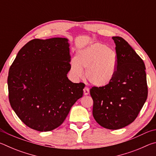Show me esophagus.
Segmentation results:
<instances>
[{
	"mask_svg": "<svg viewBox=\"0 0 156 156\" xmlns=\"http://www.w3.org/2000/svg\"><path fill=\"white\" fill-rule=\"evenodd\" d=\"M83 91H84V96H87V95L89 94V89L87 87H84L83 89Z\"/></svg>",
	"mask_w": 156,
	"mask_h": 156,
	"instance_id": "34e87169",
	"label": "esophagus"
}]
</instances>
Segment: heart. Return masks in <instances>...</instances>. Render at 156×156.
<instances>
[{"instance_id":"b5f03b06","label":"heart","mask_w":156,"mask_h":156,"mask_svg":"<svg viewBox=\"0 0 156 156\" xmlns=\"http://www.w3.org/2000/svg\"><path fill=\"white\" fill-rule=\"evenodd\" d=\"M118 67V56L115 51L102 43H95L76 53L70 62L73 77L80 79L85 69L87 80L93 85L102 87L114 78Z\"/></svg>"}]
</instances>
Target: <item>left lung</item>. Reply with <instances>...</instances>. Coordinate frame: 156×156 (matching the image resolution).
Wrapping results in <instances>:
<instances>
[{
	"instance_id": "1",
	"label": "left lung",
	"mask_w": 156,
	"mask_h": 156,
	"mask_svg": "<svg viewBox=\"0 0 156 156\" xmlns=\"http://www.w3.org/2000/svg\"><path fill=\"white\" fill-rule=\"evenodd\" d=\"M118 56L114 78L105 87H94L93 115L100 126L119 129L133 122L148 95L144 63L125 39L113 36Z\"/></svg>"
}]
</instances>
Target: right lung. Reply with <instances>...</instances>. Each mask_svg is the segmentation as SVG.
Instances as JSON below:
<instances>
[{"label":"right lung","mask_w":156,"mask_h":156,"mask_svg":"<svg viewBox=\"0 0 156 156\" xmlns=\"http://www.w3.org/2000/svg\"><path fill=\"white\" fill-rule=\"evenodd\" d=\"M65 38L33 39L18 51L9 68V100L22 122L38 131L61 125L83 97L84 84L69 80L71 56Z\"/></svg>","instance_id":"right-lung-1"}]
</instances>
